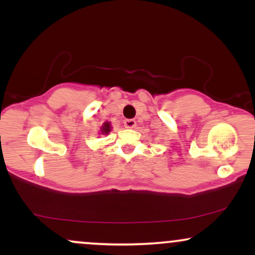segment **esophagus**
I'll return each instance as SVG.
<instances>
[{"label": "esophagus", "mask_w": 255, "mask_h": 255, "mask_svg": "<svg viewBox=\"0 0 255 255\" xmlns=\"http://www.w3.org/2000/svg\"><path fill=\"white\" fill-rule=\"evenodd\" d=\"M124 125H125L126 128L133 129V128L136 126V121H135V120H131V119L130 120H126V121L124 122Z\"/></svg>", "instance_id": "34e87169"}]
</instances>
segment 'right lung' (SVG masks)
<instances>
[{
	"instance_id": "add662e5",
	"label": "right lung",
	"mask_w": 255,
	"mask_h": 255,
	"mask_svg": "<svg viewBox=\"0 0 255 255\" xmlns=\"http://www.w3.org/2000/svg\"><path fill=\"white\" fill-rule=\"evenodd\" d=\"M101 130H102V134H109V131L111 130L110 122H105V124L102 126Z\"/></svg>"
}]
</instances>
